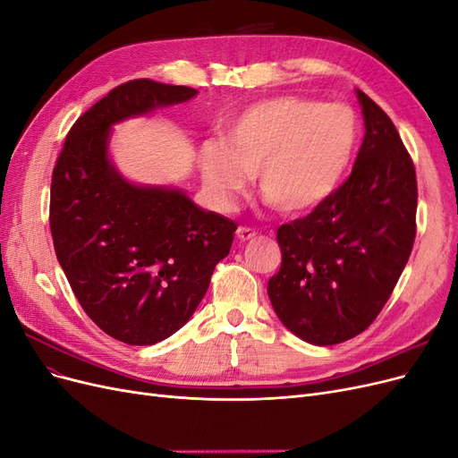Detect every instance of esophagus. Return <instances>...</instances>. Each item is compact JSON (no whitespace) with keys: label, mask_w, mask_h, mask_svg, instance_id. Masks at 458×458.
<instances>
[{"label":"esophagus","mask_w":458,"mask_h":458,"mask_svg":"<svg viewBox=\"0 0 458 458\" xmlns=\"http://www.w3.org/2000/svg\"><path fill=\"white\" fill-rule=\"evenodd\" d=\"M254 237H256V231L250 229V227H239L237 229V239L241 242H248V241H252Z\"/></svg>","instance_id":"esophagus-1"}]
</instances>
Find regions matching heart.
Returning a JSON list of instances; mask_svg holds the SVG:
<instances>
[{
	"instance_id": "b5f03b06",
	"label": "heart",
	"mask_w": 458,
	"mask_h": 458,
	"mask_svg": "<svg viewBox=\"0 0 458 458\" xmlns=\"http://www.w3.org/2000/svg\"><path fill=\"white\" fill-rule=\"evenodd\" d=\"M357 141L359 120L350 106L275 97L233 116L224 140L202 145L199 165L221 208L233 206L256 172L263 197L286 214H301L335 195Z\"/></svg>"
}]
</instances>
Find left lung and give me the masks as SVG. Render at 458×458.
Returning <instances> with one entry per match:
<instances>
[{"label": "left lung", "instance_id": "obj_1", "mask_svg": "<svg viewBox=\"0 0 458 458\" xmlns=\"http://www.w3.org/2000/svg\"><path fill=\"white\" fill-rule=\"evenodd\" d=\"M365 137L352 175L303 219L276 231L283 261L267 283L281 323L313 345L350 340L377 318L417 234V175L384 110L355 89Z\"/></svg>", "mask_w": 458, "mask_h": 458}]
</instances>
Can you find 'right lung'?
Returning a JSON list of instances; mask_svg holds the SVG:
<instances>
[{
  "label": "right lung",
  "mask_w": 458,
  "mask_h": 458,
  "mask_svg": "<svg viewBox=\"0 0 458 458\" xmlns=\"http://www.w3.org/2000/svg\"><path fill=\"white\" fill-rule=\"evenodd\" d=\"M185 86L131 80L68 131L51 179L55 254L91 321L130 345H152L182 328L237 231L172 185H140L110 160L116 123L192 99Z\"/></svg>",
  "instance_id": "obj_1"
}]
</instances>
